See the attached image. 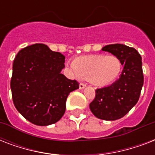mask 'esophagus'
Segmentation results:
<instances>
[{
    "label": "esophagus",
    "instance_id": "34e87169",
    "mask_svg": "<svg viewBox=\"0 0 155 155\" xmlns=\"http://www.w3.org/2000/svg\"><path fill=\"white\" fill-rule=\"evenodd\" d=\"M85 87H86V84H84V83H80V89H84Z\"/></svg>",
    "mask_w": 155,
    "mask_h": 155
}]
</instances>
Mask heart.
I'll list each match as a JSON object with an SVG mask.
<instances>
[{
  "label": "heart",
  "mask_w": 155,
  "mask_h": 155,
  "mask_svg": "<svg viewBox=\"0 0 155 155\" xmlns=\"http://www.w3.org/2000/svg\"><path fill=\"white\" fill-rule=\"evenodd\" d=\"M69 66L76 77L88 79L101 87L114 82L121 71V63L115 55L84 56L72 61Z\"/></svg>",
  "instance_id": "heart-1"
}]
</instances>
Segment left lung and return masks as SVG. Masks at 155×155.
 Wrapping results in <instances>:
<instances>
[{
	"instance_id": "1",
	"label": "left lung",
	"mask_w": 155,
	"mask_h": 155,
	"mask_svg": "<svg viewBox=\"0 0 155 155\" xmlns=\"http://www.w3.org/2000/svg\"><path fill=\"white\" fill-rule=\"evenodd\" d=\"M102 51L117 56L124 68L113 84L96 90L89 107L97 118L115 120L127 114L138 101L144 82L142 57L137 50L123 44L107 45Z\"/></svg>"
}]
</instances>
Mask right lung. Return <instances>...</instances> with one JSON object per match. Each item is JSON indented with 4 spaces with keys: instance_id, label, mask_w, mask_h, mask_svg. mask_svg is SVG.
I'll return each mask as SVG.
<instances>
[{
    "instance_id": "1",
    "label": "right lung",
    "mask_w": 155,
    "mask_h": 155,
    "mask_svg": "<svg viewBox=\"0 0 155 155\" xmlns=\"http://www.w3.org/2000/svg\"><path fill=\"white\" fill-rule=\"evenodd\" d=\"M64 63L65 56L42 43L28 46L16 55L10 81L12 97L17 110L30 122L51 125L65 113L68 95L80 85L61 74Z\"/></svg>"
}]
</instances>
